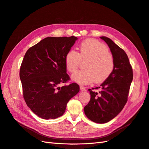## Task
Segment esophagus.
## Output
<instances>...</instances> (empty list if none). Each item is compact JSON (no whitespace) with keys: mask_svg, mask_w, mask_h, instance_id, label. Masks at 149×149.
I'll list each match as a JSON object with an SVG mask.
<instances>
[{"mask_svg":"<svg viewBox=\"0 0 149 149\" xmlns=\"http://www.w3.org/2000/svg\"><path fill=\"white\" fill-rule=\"evenodd\" d=\"M79 88H80V90L81 91H86V88L84 87H83V86H81L79 87Z\"/></svg>","mask_w":149,"mask_h":149,"instance_id":"34e87169","label":"esophagus"}]
</instances>
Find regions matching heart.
<instances>
[{"instance_id":"heart-1","label":"heart","mask_w":149,"mask_h":149,"mask_svg":"<svg viewBox=\"0 0 149 149\" xmlns=\"http://www.w3.org/2000/svg\"><path fill=\"white\" fill-rule=\"evenodd\" d=\"M104 44L94 39H88L81 43L79 53L71 49L65 56V65L70 72L78 68L80 61H84L83 70L71 75L73 81L79 84H89L95 81L102 83L114 70V60Z\"/></svg>"}]
</instances>
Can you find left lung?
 Returning a JSON list of instances; mask_svg holds the SVG:
<instances>
[{
	"label": "left lung",
	"mask_w": 149,
	"mask_h": 149,
	"mask_svg": "<svg viewBox=\"0 0 149 149\" xmlns=\"http://www.w3.org/2000/svg\"><path fill=\"white\" fill-rule=\"evenodd\" d=\"M109 47L114 58V67L110 76L100 87L97 93L89 89L91 99L84 108L87 118L94 123H106L123 110L127 102L133 72L127 54L109 38L101 37Z\"/></svg>",
	"instance_id": "obj_1"
}]
</instances>
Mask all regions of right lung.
<instances>
[{"instance_id":"add662e5","label":"right lung","mask_w":149,"mask_h":149,"mask_svg":"<svg viewBox=\"0 0 149 149\" xmlns=\"http://www.w3.org/2000/svg\"><path fill=\"white\" fill-rule=\"evenodd\" d=\"M77 37H47L26 52L20 69L25 102L33 113L44 119L63 115L70 100L79 91L75 83L59 87L70 79L65 56Z\"/></svg>"}]
</instances>
